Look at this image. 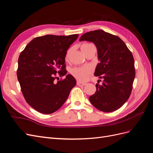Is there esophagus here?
Wrapping results in <instances>:
<instances>
[{"label":"esophagus","instance_id":"esophagus-1","mask_svg":"<svg viewBox=\"0 0 153 153\" xmlns=\"http://www.w3.org/2000/svg\"><path fill=\"white\" fill-rule=\"evenodd\" d=\"M76 84H77L78 86H84V85H85V83H82V82H80L79 81H77Z\"/></svg>","mask_w":153,"mask_h":153}]
</instances>
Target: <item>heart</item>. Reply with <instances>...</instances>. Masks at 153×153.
<instances>
[{
  "mask_svg": "<svg viewBox=\"0 0 153 153\" xmlns=\"http://www.w3.org/2000/svg\"><path fill=\"white\" fill-rule=\"evenodd\" d=\"M90 45L91 44H89V43L83 44L81 47V49H83ZM70 52H71L70 50L68 51L66 55V59H68L69 55L70 54ZM91 71H92L91 69L89 67L85 66V67L73 68L71 70V73L72 74V75L75 77L76 79H77L78 80H79L80 82H84L87 79L88 76H89V75H91Z\"/></svg>",
  "mask_w": 153,
  "mask_h": 153,
  "instance_id": "obj_1",
  "label": "heart"
}]
</instances>
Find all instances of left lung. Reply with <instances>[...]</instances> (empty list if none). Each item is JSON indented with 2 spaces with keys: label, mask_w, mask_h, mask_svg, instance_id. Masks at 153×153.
<instances>
[{
  "label": "left lung",
  "mask_w": 153,
  "mask_h": 153,
  "mask_svg": "<svg viewBox=\"0 0 153 153\" xmlns=\"http://www.w3.org/2000/svg\"><path fill=\"white\" fill-rule=\"evenodd\" d=\"M79 41H89L96 45L100 63L94 75L104 80L102 85H96V91L89 97L90 102L104 112L121 108L131 94L135 76L131 52L118 36L102 30L88 32Z\"/></svg>",
  "instance_id": "left-lung-1"
}]
</instances>
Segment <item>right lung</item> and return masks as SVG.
<instances>
[{"label": "right lung", "mask_w": 153, "mask_h": 153, "mask_svg": "<svg viewBox=\"0 0 153 153\" xmlns=\"http://www.w3.org/2000/svg\"><path fill=\"white\" fill-rule=\"evenodd\" d=\"M78 37V34L38 37L21 52L18 61V80L27 103L38 112H55L65 103L75 86V78L70 74L66 75L65 57ZM56 74L66 75V78L55 83Z\"/></svg>", "instance_id": "obj_1"}]
</instances>
